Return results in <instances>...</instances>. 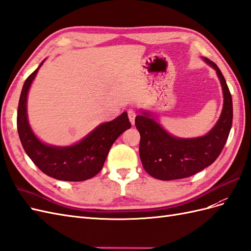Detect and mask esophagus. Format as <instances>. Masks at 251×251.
<instances>
[{
  "label": "esophagus",
  "mask_w": 251,
  "mask_h": 251,
  "mask_svg": "<svg viewBox=\"0 0 251 251\" xmlns=\"http://www.w3.org/2000/svg\"><path fill=\"white\" fill-rule=\"evenodd\" d=\"M127 114H128V118H129L130 123L133 125L134 124V118H136V111H134L133 109H128Z\"/></svg>",
  "instance_id": "obj_1"
}]
</instances>
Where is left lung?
I'll return each mask as SVG.
<instances>
[{
	"label": "left lung",
	"mask_w": 251,
	"mask_h": 251,
	"mask_svg": "<svg viewBox=\"0 0 251 251\" xmlns=\"http://www.w3.org/2000/svg\"><path fill=\"white\" fill-rule=\"evenodd\" d=\"M216 70L224 92V107L216 125L208 134L195 139L172 137L147 113L136 117V127L140 132L139 152L144 170L160 180L187 178L202 171L221 155L232 126V98L216 64L204 58Z\"/></svg>",
	"instance_id": "1"
}]
</instances>
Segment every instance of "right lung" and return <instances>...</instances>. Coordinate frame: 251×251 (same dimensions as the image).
I'll return each instance as SVG.
<instances>
[{
  "mask_svg": "<svg viewBox=\"0 0 251 251\" xmlns=\"http://www.w3.org/2000/svg\"><path fill=\"white\" fill-rule=\"evenodd\" d=\"M38 69L25 80L18 106L17 128L25 152L41 172L58 180L83 181L94 177L102 169L114 141L131 127L127 113H122L113 121L96 127L73 146L55 147L43 144L31 131L26 115L27 92Z\"/></svg>",
  "mask_w": 251,
  "mask_h": 251,
  "instance_id": "1",
  "label": "right lung"
}]
</instances>
